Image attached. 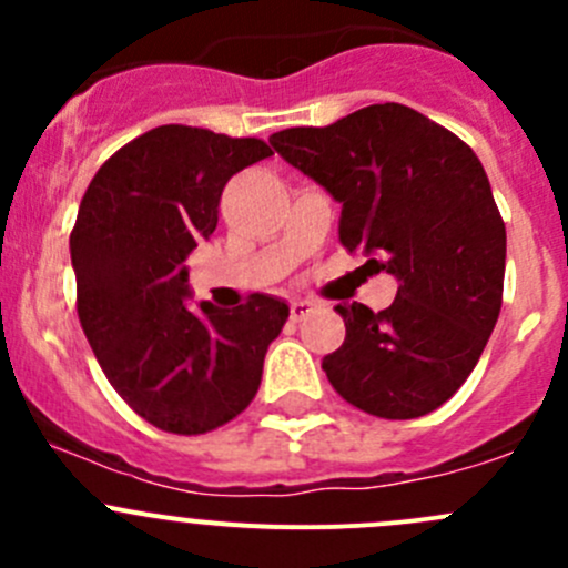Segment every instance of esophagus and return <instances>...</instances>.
I'll return each instance as SVG.
<instances>
[{
	"label": "esophagus",
	"instance_id": "obj_1",
	"mask_svg": "<svg viewBox=\"0 0 568 568\" xmlns=\"http://www.w3.org/2000/svg\"><path fill=\"white\" fill-rule=\"evenodd\" d=\"M313 302L311 300H294L291 302V318L294 321H302V318H307L313 313Z\"/></svg>",
	"mask_w": 568,
	"mask_h": 568
}]
</instances>
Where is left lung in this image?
Listing matches in <instances>:
<instances>
[{
  "label": "left lung",
  "instance_id": "left-lung-1",
  "mask_svg": "<svg viewBox=\"0 0 568 568\" xmlns=\"http://www.w3.org/2000/svg\"><path fill=\"white\" fill-rule=\"evenodd\" d=\"M268 142L341 203L343 247L398 280L387 311L335 307L346 341L321 363L326 379L387 420L443 406L478 365L503 305L506 225L484 164L404 104H371Z\"/></svg>",
  "mask_w": 568,
  "mask_h": 568
}]
</instances>
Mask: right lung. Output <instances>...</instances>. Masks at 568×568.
<instances>
[{"instance_id":"obj_1","label":"right lung","mask_w":568,"mask_h":568,"mask_svg":"<svg viewBox=\"0 0 568 568\" xmlns=\"http://www.w3.org/2000/svg\"><path fill=\"white\" fill-rule=\"evenodd\" d=\"M266 156L255 136L159 125L106 159L79 205V321L109 385L162 432L205 434L242 415L288 321L268 294L233 311L186 302L183 261L216 231L222 189Z\"/></svg>"}]
</instances>
